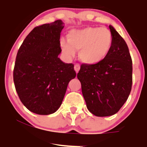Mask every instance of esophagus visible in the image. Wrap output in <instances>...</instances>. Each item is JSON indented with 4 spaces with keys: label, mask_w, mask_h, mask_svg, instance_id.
Wrapping results in <instances>:
<instances>
[{
    "label": "esophagus",
    "mask_w": 147,
    "mask_h": 147,
    "mask_svg": "<svg viewBox=\"0 0 147 147\" xmlns=\"http://www.w3.org/2000/svg\"><path fill=\"white\" fill-rule=\"evenodd\" d=\"M74 68H75V72L78 73V72H79L80 69V65L79 64H75V67H74Z\"/></svg>",
    "instance_id": "34e87169"
}]
</instances>
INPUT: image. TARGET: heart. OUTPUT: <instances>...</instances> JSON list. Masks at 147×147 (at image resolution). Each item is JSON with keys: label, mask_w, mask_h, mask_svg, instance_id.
Instances as JSON below:
<instances>
[{"label": "heart", "mask_w": 147, "mask_h": 147, "mask_svg": "<svg viewBox=\"0 0 147 147\" xmlns=\"http://www.w3.org/2000/svg\"><path fill=\"white\" fill-rule=\"evenodd\" d=\"M68 42L61 41V47L67 55L72 57L75 50H80L79 57L86 64L94 65L102 61L110 52L113 37L105 28L87 27L71 30L67 35Z\"/></svg>", "instance_id": "obj_1"}]
</instances>
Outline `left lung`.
<instances>
[{"mask_svg":"<svg viewBox=\"0 0 147 147\" xmlns=\"http://www.w3.org/2000/svg\"><path fill=\"white\" fill-rule=\"evenodd\" d=\"M113 44L97 64H82L78 73L88 110L97 117L116 114L128 99L132 85V60L127 43L112 26Z\"/></svg>","mask_w":147,"mask_h":147,"instance_id":"1","label":"left lung"}]
</instances>
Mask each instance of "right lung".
Listing matches in <instances>:
<instances>
[{
    "label": "right lung",
    "mask_w": 147,
    "mask_h": 147,
    "mask_svg": "<svg viewBox=\"0 0 147 147\" xmlns=\"http://www.w3.org/2000/svg\"><path fill=\"white\" fill-rule=\"evenodd\" d=\"M62 20L37 26L20 45L13 69L19 98L33 113L47 115L61 105L68 83L76 76L72 63L58 57L61 53Z\"/></svg>",
    "instance_id": "obj_1"
}]
</instances>
